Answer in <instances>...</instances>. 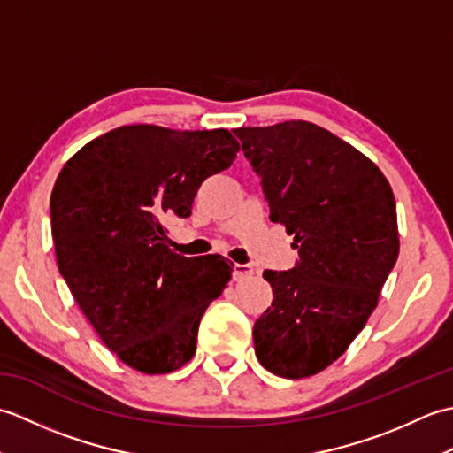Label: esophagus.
Returning <instances> with one entry per match:
<instances>
[{
	"label": "esophagus",
	"instance_id": "esophagus-1",
	"mask_svg": "<svg viewBox=\"0 0 453 453\" xmlns=\"http://www.w3.org/2000/svg\"><path fill=\"white\" fill-rule=\"evenodd\" d=\"M255 274L253 266L249 265H234V280L235 282H243L247 278H251Z\"/></svg>",
	"mask_w": 453,
	"mask_h": 453
}]
</instances>
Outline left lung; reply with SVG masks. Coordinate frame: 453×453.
<instances>
[{"label":"left lung","mask_w":453,"mask_h":453,"mask_svg":"<svg viewBox=\"0 0 453 453\" xmlns=\"http://www.w3.org/2000/svg\"><path fill=\"white\" fill-rule=\"evenodd\" d=\"M271 219L294 235L290 271H266L273 303L253 326L268 372L300 380L349 349L399 255L395 196L373 163L305 120L237 128Z\"/></svg>","instance_id":"1"}]
</instances>
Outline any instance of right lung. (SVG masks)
I'll return each instance as SVG.
<instances>
[{
	"instance_id": "obj_1",
	"label": "right lung",
	"mask_w": 453,
	"mask_h": 453,
	"mask_svg": "<svg viewBox=\"0 0 453 453\" xmlns=\"http://www.w3.org/2000/svg\"><path fill=\"white\" fill-rule=\"evenodd\" d=\"M227 130L114 128L65 163L50 196L60 274L101 341L143 373H169L196 350L206 307L232 278L226 258L167 247V218L235 161Z\"/></svg>"
}]
</instances>
